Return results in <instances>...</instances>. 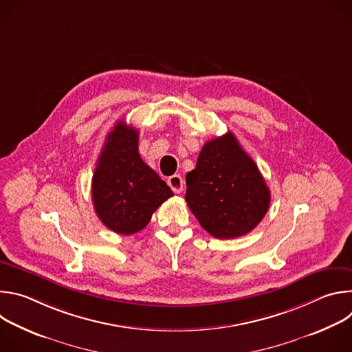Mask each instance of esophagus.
<instances>
[{"label": "esophagus", "mask_w": 352, "mask_h": 352, "mask_svg": "<svg viewBox=\"0 0 352 352\" xmlns=\"http://www.w3.org/2000/svg\"><path fill=\"white\" fill-rule=\"evenodd\" d=\"M168 186L175 192V193H181L184 189V179L179 174H174L167 179Z\"/></svg>", "instance_id": "1"}]
</instances>
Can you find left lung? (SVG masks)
I'll return each mask as SVG.
<instances>
[{"instance_id": "1", "label": "left lung", "mask_w": 352, "mask_h": 352, "mask_svg": "<svg viewBox=\"0 0 352 352\" xmlns=\"http://www.w3.org/2000/svg\"><path fill=\"white\" fill-rule=\"evenodd\" d=\"M186 186L190 212L219 239L250 232L269 210L265 178L231 132L204 144L196 168L186 174Z\"/></svg>"}]
</instances>
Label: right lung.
Here are the masks:
<instances>
[{
	"mask_svg": "<svg viewBox=\"0 0 352 352\" xmlns=\"http://www.w3.org/2000/svg\"><path fill=\"white\" fill-rule=\"evenodd\" d=\"M138 143V129L118 121L107 135L91 178L97 217L121 235L143 230L157 208L174 196L157 173L143 163Z\"/></svg>",
	"mask_w": 352,
	"mask_h": 352,
	"instance_id": "right-lung-1",
	"label": "right lung"
}]
</instances>
